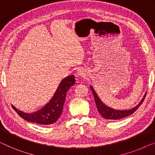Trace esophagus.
Returning <instances> with one entry per match:
<instances>
[{
  "mask_svg": "<svg viewBox=\"0 0 155 155\" xmlns=\"http://www.w3.org/2000/svg\"><path fill=\"white\" fill-rule=\"evenodd\" d=\"M87 74V71L84 68H79L77 69V72H76V75L77 77H85Z\"/></svg>",
  "mask_w": 155,
  "mask_h": 155,
  "instance_id": "34e87169",
  "label": "esophagus"
}]
</instances>
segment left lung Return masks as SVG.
I'll return each mask as SVG.
<instances>
[{"label":"left lung","mask_w":155,"mask_h":155,"mask_svg":"<svg viewBox=\"0 0 155 155\" xmlns=\"http://www.w3.org/2000/svg\"><path fill=\"white\" fill-rule=\"evenodd\" d=\"M90 89L93 93L98 111L99 112V113L103 117L106 119V120H120V119L124 118L125 117L131 115L132 113H134V112L140 107V105L142 104V103L145 99V96H146V93H145L144 96H143L140 101L139 102V104L136 105V106L133 107V108L129 110H120L113 109L111 108V107L105 105L104 103L101 101V100L100 99L99 97H98L97 94L96 93V91L94 89L93 87L90 86Z\"/></svg>","instance_id":"8db88e82"}]
</instances>
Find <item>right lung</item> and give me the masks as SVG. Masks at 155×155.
Instances as JSON below:
<instances>
[{
  "mask_svg": "<svg viewBox=\"0 0 155 155\" xmlns=\"http://www.w3.org/2000/svg\"><path fill=\"white\" fill-rule=\"evenodd\" d=\"M75 80L73 75L63 79L50 100H49L43 107L36 110L22 111L12 105V108L21 117L27 122L42 125L53 124L57 122L61 116L67 91L75 84Z\"/></svg>",
  "mask_w": 155,
  "mask_h": 155,
  "instance_id": "add662e5",
  "label": "right lung"
}]
</instances>
